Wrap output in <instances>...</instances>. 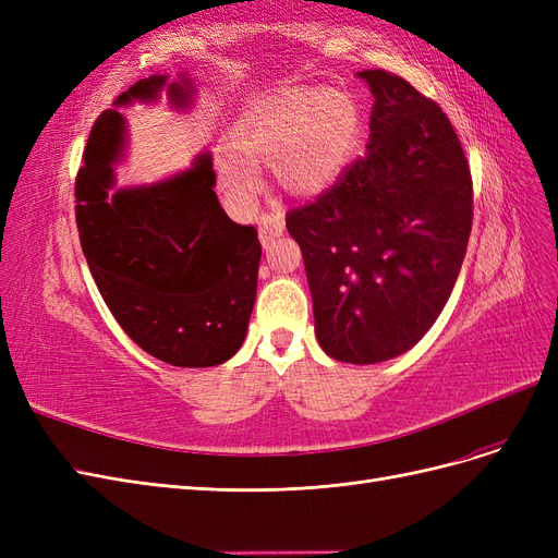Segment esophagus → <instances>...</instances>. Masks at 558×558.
Masks as SVG:
<instances>
[{
  "instance_id": "1",
  "label": "esophagus",
  "mask_w": 558,
  "mask_h": 558,
  "mask_svg": "<svg viewBox=\"0 0 558 558\" xmlns=\"http://www.w3.org/2000/svg\"><path fill=\"white\" fill-rule=\"evenodd\" d=\"M283 228H286V221L281 211H263L258 216V234H260L263 246L272 244V240L283 232Z\"/></svg>"
}]
</instances>
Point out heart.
<instances>
[{"instance_id": "b5f03b06", "label": "heart", "mask_w": 558, "mask_h": 558, "mask_svg": "<svg viewBox=\"0 0 558 558\" xmlns=\"http://www.w3.org/2000/svg\"><path fill=\"white\" fill-rule=\"evenodd\" d=\"M238 148L218 156L223 191L240 205L258 193V160H272L289 193L314 195L340 177L361 137V111L342 90H289L238 125Z\"/></svg>"}]
</instances>
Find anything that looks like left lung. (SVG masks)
<instances>
[{
    "label": "left lung",
    "mask_w": 558,
    "mask_h": 558,
    "mask_svg": "<svg viewBox=\"0 0 558 558\" xmlns=\"http://www.w3.org/2000/svg\"><path fill=\"white\" fill-rule=\"evenodd\" d=\"M375 95L367 154L286 214L302 248L318 344L342 363L400 356L428 332L461 272L472 177L449 118L410 81L359 74Z\"/></svg>",
    "instance_id": "left-lung-1"
}]
</instances>
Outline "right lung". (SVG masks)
I'll return each instance as SVG.
<instances>
[{
    "mask_svg": "<svg viewBox=\"0 0 558 558\" xmlns=\"http://www.w3.org/2000/svg\"><path fill=\"white\" fill-rule=\"evenodd\" d=\"M165 76L118 97L154 99ZM174 102L185 90L170 86ZM123 116H97L76 174V228L107 307L134 344L177 367H211L242 347L258 283L260 242L253 226L228 218L209 156L150 189L118 191L111 162L123 148Z\"/></svg>",
    "mask_w": 558,
    "mask_h": 558,
    "instance_id": "1",
    "label": "right lung"
}]
</instances>
